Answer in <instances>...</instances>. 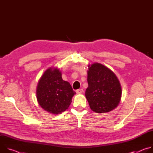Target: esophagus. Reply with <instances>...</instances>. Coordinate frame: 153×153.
I'll return each instance as SVG.
<instances>
[{"label":"esophagus","instance_id":"esophagus-1","mask_svg":"<svg viewBox=\"0 0 153 153\" xmlns=\"http://www.w3.org/2000/svg\"><path fill=\"white\" fill-rule=\"evenodd\" d=\"M83 89H79V90H76V93H77V94H81V93H83Z\"/></svg>","mask_w":153,"mask_h":153}]
</instances>
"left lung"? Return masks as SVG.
Listing matches in <instances>:
<instances>
[{"label": "left lung", "instance_id": "8db88e82", "mask_svg": "<svg viewBox=\"0 0 153 153\" xmlns=\"http://www.w3.org/2000/svg\"><path fill=\"white\" fill-rule=\"evenodd\" d=\"M88 86L85 97L90 108L97 113H105L115 109L120 103L122 88L116 74L103 65H88Z\"/></svg>", "mask_w": 153, "mask_h": 153}]
</instances>
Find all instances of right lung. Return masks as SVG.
Listing matches in <instances>:
<instances>
[{
	"mask_svg": "<svg viewBox=\"0 0 153 153\" xmlns=\"http://www.w3.org/2000/svg\"><path fill=\"white\" fill-rule=\"evenodd\" d=\"M76 94L69 82L62 78L57 68L47 69L39 80L36 97L39 105L45 111L59 114L68 108Z\"/></svg>",
	"mask_w": 153,
	"mask_h": 153,
	"instance_id": "1",
	"label": "right lung"
}]
</instances>
